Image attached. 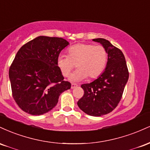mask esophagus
Wrapping results in <instances>:
<instances>
[{
	"instance_id": "34e87169",
	"label": "esophagus",
	"mask_w": 150,
	"mask_h": 150,
	"mask_svg": "<svg viewBox=\"0 0 150 150\" xmlns=\"http://www.w3.org/2000/svg\"><path fill=\"white\" fill-rule=\"evenodd\" d=\"M77 85H76V84H72L71 85V89H75V87H77Z\"/></svg>"
}]
</instances>
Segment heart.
Segmentation results:
<instances>
[{
  "instance_id": "b5f03b06",
  "label": "heart",
  "mask_w": 150,
  "mask_h": 150,
  "mask_svg": "<svg viewBox=\"0 0 150 150\" xmlns=\"http://www.w3.org/2000/svg\"><path fill=\"white\" fill-rule=\"evenodd\" d=\"M108 53L104 46L80 43L68 49V54H60L57 65L64 77H68L76 64L77 70L70 77L72 82H79L89 77L97 78L107 63Z\"/></svg>"
}]
</instances>
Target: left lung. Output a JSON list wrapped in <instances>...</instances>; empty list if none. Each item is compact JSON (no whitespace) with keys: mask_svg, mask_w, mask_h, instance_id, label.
I'll list each match as a JSON object with an SVG mask.
<instances>
[{"mask_svg":"<svg viewBox=\"0 0 150 150\" xmlns=\"http://www.w3.org/2000/svg\"><path fill=\"white\" fill-rule=\"evenodd\" d=\"M106 50L108 61L105 70L97 80L83 84L84 95L77 101L79 108L92 116H101L111 112L121 99L129 73L123 52L109 41L102 38L93 39Z\"/></svg>","mask_w":150,"mask_h":150,"instance_id":"8db88e82","label":"left lung"}]
</instances>
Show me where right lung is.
I'll list each match as a JSON object with an SVG mask.
<instances>
[{
    "instance_id": "right-lung-1",
    "label": "right lung",
    "mask_w": 150,
    "mask_h": 150,
    "mask_svg": "<svg viewBox=\"0 0 150 150\" xmlns=\"http://www.w3.org/2000/svg\"><path fill=\"white\" fill-rule=\"evenodd\" d=\"M69 45L63 38L39 36L20 48L9 70L13 97L22 111L44 114L57 104L71 84L57 65L61 51Z\"/></svg>"
}]
</instances>
